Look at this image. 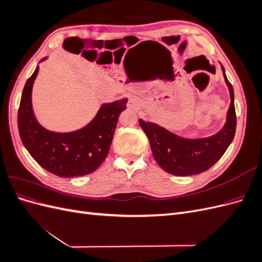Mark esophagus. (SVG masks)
Masks as SVG:
<instances>
[{
    "mask_svg": "<svg viewBox=\"0 0 262 262\" xmlns=\"http://www.w3.org/2000/svg\"><path fill=\"white\" fill-rule=\"evenodd\" d=\"M128 108L130 109H133V110H139L141 108V100L138 99V98H130L129 101H128Z\"/></svg>",
    "mask_w": 262,
    "mask_h": 262,
    "instance_id": "obj_1",
    "label": "esophagus"
}]
</instances>
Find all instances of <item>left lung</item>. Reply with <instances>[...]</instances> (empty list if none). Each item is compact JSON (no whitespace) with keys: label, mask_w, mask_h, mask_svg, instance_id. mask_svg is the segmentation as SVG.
Wrapping results in <instances>:
<instances>
[{"label":"left lung","mask_w":262,"mask_h":262,"mask_svg":"<svg viewBox=\"0 0 262 262\" xmlns=\"http://www.w3.org/2000/svg\"><path fill=\"white\" fill-rule=\"evenodd\" d=\"M225 83L231 95L226 122L216 134L202 139H186L176 136L153 122L139 120L140 126L148 138L157 164L175 176H191L208 170L223 156L232 143L236 131L234 90L222 67Z\"/></svg>","instance_id":"1"}]
</instances>
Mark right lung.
Segmentation results:
<instances>
[{"mask_svg":"<svg viewBox=\"0 0 262 262\" xmlns=\"http://www.w3.org/2000/svg\"><path fill=\"white\" fill-rule=\"evenodd\" d=\"M38 71L39 67L27 80L18 108L17 123L23 144L42 168L54 175L67 178L89 175L107 157L119 115L125 110L128 99L102 104L93 120L80 130L49 131L37 121L31 105V91Z\"/></svg>","mask_w":262,"mask_h":262,"instance_id":"right-lung-1","label":"right lung"}]
</instances>
